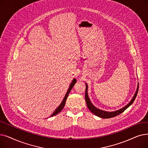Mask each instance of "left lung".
Here are the masks:
<instances>
[{
	"instance_id": "8db88e82",
	"label": "left lung",
	"mask_w": 148,
	"mask_h": 148,
	"mask_svg": "<svg viewBox=\"0 0 148 148\" xmlns=\"http://www.w3.org/2000/svg\"><path fill=\"white\" fill-rule=\"evenodd\" d=\"M86 85V90H85V100H86V103L87 106L89 110L91 111L92 113H93L94 114H95L97 116L100 117V118H103V119H109V118H112L114 117L115 116H117V115L120 114L121 113H122L123 112H124L126 109L129 107L130 106H131L132 103L136 99L137 95L138 93V85L137 86V88L136 90V92L135 93L134 97H132V100H131V101L128 103L127 105H126L125 106H124L123 108H122L120 110H117V111H105L103 110H101L98 109L97 108H96L95 106H94V105H92V103H91V101H90V99L88 97V85L86 83H85Z\"/></svg>"
}]
</instances>
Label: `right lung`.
I'll return each instance as SVG.
<instances>
[{"instance_id": "obj_1", "label": "right lung", "mask_w": 148, "mask_h": 148, "mask_svg": "<svg viewBox=\"0 0 148 148\" xmlns=\"http://www.w3.org/2000/svg\"><path fill=\"white\" fill-rule=\"evenodd\" d=\"M76 79H74L73 80V82L71 83V85H70V86H69V89H68V90L67 91V92H66V94H65V97L63 98V100H62V103H61L60 104V105L57 108V109L56 110L54 111V112H53V114H51V115L50 117H53V116H54V115H57V114H59L62 110H63V108H64V106H65V103H66V99H67V98H68V94H69V93L70 92V91H71V90L72 89V88H73V86H74V85H75V83H76Z\"/></svg>"}]
</instances>
